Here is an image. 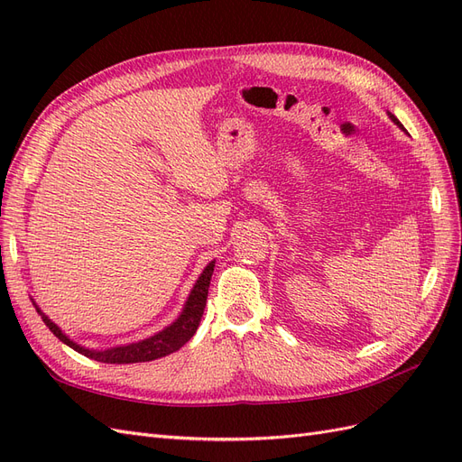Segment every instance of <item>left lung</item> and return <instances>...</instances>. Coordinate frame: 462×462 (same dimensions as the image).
Returning a JSON list of instances; mask_svg holds the SVG:
<instances>
[{"instance_id": "8db88e82", "label": "left lung", "mask_w": 462, "mask_h": 462, "mask_svg": "<svg viewBox=\"0 0 462 462\" xmlns=\"http://www.w3.org/2000/svg\"><path fill=\"white\" fill-rule=\"evenodd\" d=\"M389 117H391V121H393L395 125H399V127H401V129H404V127H402V125H401V121H399V119H397V117H395L393 114H389Z\"/></svg>"}]
</instances>
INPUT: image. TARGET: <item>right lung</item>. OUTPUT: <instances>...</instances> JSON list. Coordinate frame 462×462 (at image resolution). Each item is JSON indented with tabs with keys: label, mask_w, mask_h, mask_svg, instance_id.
<instances>
[{
	"label": "right lung",
	"mask_w": 462,
	"mask_h": 462,
	"mask_svg": "<svg viewBox=\"0 0 462 462\" xmlns=\"http://www.w3.org/2000/svg\"><path fill=\"white\" fill-rule=\"evenodd\" d=\"M214 265H216V262H209L206 265L204 272L200 273L197 283H194V287L190 291L183 312H180V316L173 321L171 326H167L165 329H162L156 335H152V337H148L144 341L114 346V348H107V351H90V348L77 345L75 341L69 339L67 335L38 309V306H36V310L55 337L71 348H75V351L80 355L94 358L97 362H107V365H133V362H150V360H156V358H162V356H167V355L179 351V348L183 346L194 333H197L204 309H206L209 279H212Z\"/></svg>",
	"instance_id": "add662e5"
}]
</instances>
